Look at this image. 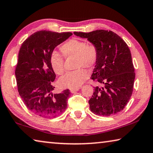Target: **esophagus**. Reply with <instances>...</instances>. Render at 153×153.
Returning a JSON list of instances; mask_svg holds the SVG:
<instances>
[{
	"mask_svg": "<svg viewBox=\"0 0 153 153\" xmlns=\"http://www.w3.org/2000/svg\"><path fill=\"white\" fill-rule=\"evenodd\" d=\"M79 88H71L70 92L71 93H75L76 92H77V90H79Z\"/></svg>",
	"mask_w": 153,
	"mask_h": 153,
	"instance_id": "obj_1",
	"label": "esophagus"
}]
</instances>
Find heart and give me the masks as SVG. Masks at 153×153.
Masks as SVG:
<instances>
[{
    "instance_id": "obj_1",
    "label": "heart",
    "mask_w": 153,
    "mask_h": 153,
    "mask_svg": "<svg viewBox=\"0 0 153 153\" xmlns=\"http://www.w3.org/2000/svg\"><path fill=\"white\" fill-rule=\"evenodd\" d=\"M60 50L65 57H75V68L79 69L67 73L61 77L59 82L64 87L77 88L82 86L88 77V72L83 68L91 69L97 63L98 56L97 46L94 44H87L84 40L74 38L61 45ZM49 62L56 74L62 75L64 73V59L58 52L55 51L52 52Z\"/></svg>"
}]
</instances>
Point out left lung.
I'll use <instances>...</instances> for the list:
<instances>
[{"label":"left lung","instance_id":"left-lung-1","mask_svg":"<svg viewBox=\"0 0 153 153\" xmlns=\"http://www.w3.org/2000/svg\"><path fill=\"white\" fill-rule=\"evenodd\" d=\"M74 33L97 46L98 56L91 79L102 86L94 87L88 101L90 109L100 116L115 115L126 107L133 92L135 79L130 50L112 31L98 30Z\"/></svg>","mask_w":153,"mask_h":153}]
</instances>
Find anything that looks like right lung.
Segmentation results:
<instances>
[{"instance_id":"add662e5","label":"right lung","mask_w":153,"mask_h":153,"mask_svg":"<svg viewBox=\"0 0 153 153\" xmlns=\"http://www.w3.org/2000/svg\"><path fill=\"white\" fill-rule=\"evenodd\" d=\"M72 35L42 30L29 36L19 49L15 69L18 92L31 112L45 118L57 117L67 107L69 90L53 94L56 77L49 62L52 52Z\"/></svg>"}]
</instances>
